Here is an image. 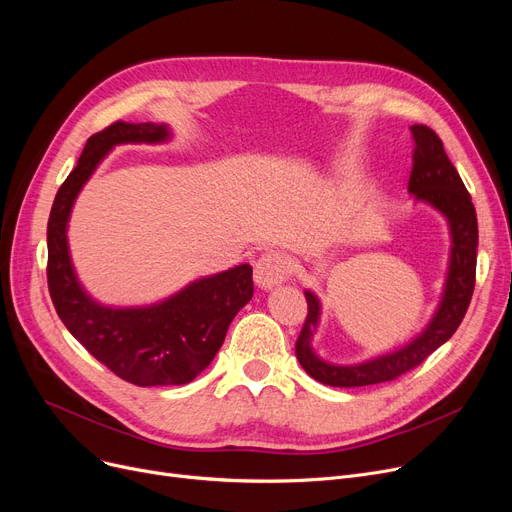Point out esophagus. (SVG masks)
<instances>
[{"label":"esophagus","instance_id":"obj_1","mask_svg":"<svg viewBox=\"0 0 512 512\" xmlns=\"http://www.w3.org/2000/svg\"><path fill=\"white\" fill-rule=\"evenodd\" d=\"M290 259L280 251H267L255 261V282L259 288H274L288 280Z\"/></svg>","mask_w":512,"mask_h":512}]
</instances>
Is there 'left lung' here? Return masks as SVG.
Segmentation results:
<instances>
[{
  "label": "left lung",
  "mask_w": 512,
  "mask_h": 512,
  "mask_svg": "<svg viewBox=\"0 0 512 512\" xmlns=\"http://www.w3.org/2000/svg\"><path fill=\"white\" fill-rule=\"evenodd\" d=\"M415 141L409 193L438 209L450 228V259L440 305L432 321L405 346L355 365L328 363L315 355L311 340L319 324L321 303L311 290H305L309 313L297 340V359L313 380L336 388H359L396 380L398 375L423 363L461 326L469 309L475 265H477V215L471 195L450 164L438 134L423 124L411 126Z\"/></svg>",
  "instance_id": "obj_1"
}]
</instances>
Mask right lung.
<instances>
[{
    "instance_id": "right-lung-1",
    "label": "right lung",
    "mask_w": 512,
    "mask_h": 512,
    "mask_svg": "<svg viewBox=\"0 0 512 512\" xmlns=\"http://www.w3.org/2000/svg\"><path fill=\"white\" fill-rule=\"evenodd\" d=\"M166 124L114 122L87 141L47 222V284L53 307L87 351L134 386H182L213 361L236 313L253 297V267L199 278L149 307H107L78 282L68 251V220L78 193L103 157L124 143H164Z\"/></svg>"
}]
</instances>
